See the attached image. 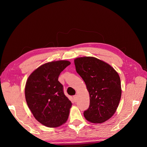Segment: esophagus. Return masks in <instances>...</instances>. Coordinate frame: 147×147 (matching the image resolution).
<instances>
[{
	"mask_svg": "<svg viewBox=\"0 0 147 147\" xmlns=\"http://www.w3.org/2000/svg\"><path fill=\"white\" fill-rule=\"evenodd\" d=\"M73 99L74 100V102H76L77 101V96H74L73 97Z\"/></svg>",
	"mask_w": 147,
	"mask_h": 147,
	"instance_id": "esophagus-1",
	"label": "esophagus"
}]
</instances>
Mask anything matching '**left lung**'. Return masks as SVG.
<instances>
[{"label": "left lung", "instance_id": "1", "mask_svg": "<svg viewBox=\"0 0 147 147\" xmlns=\"http://www.w3.org/2000/svg\"><path fill=\"white\" fill-rule=\"evenodd\" d=\"M74 63L90 94V106L84 112V118L93 123L105 122L116 112L121 99L118 74L110 65L94 57H77Z\"/></svg>", "mask_w": 147, "mask_h": 147}]
</instances>
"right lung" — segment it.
Masks as SVG:
<instances>
[{
	"instance_id": "right-lung-1",
	"label": "right lung",
	"mask_w": 147,
	"mask_h": 147,
	"mask_svg": "<svg viewBox=\"0 0 147 147\" xmlns=\"http://www.w3.org/2000/svg\"><path fill=\"white\" fill-rule=\"evenodd\" d=\"M70 64L64 60L44 64L35 69L26 82L27 104L35 118L47 127H59L68 119L72 102L65 96L58 77Z\"/></svg>"
}]
</instances>
